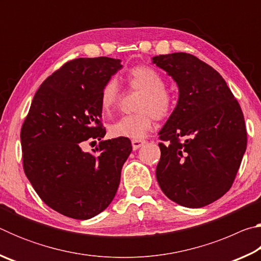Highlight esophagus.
Returning <instances> with one entry per match:
<instances>
[{
    "label": "esophagus",
    "mask_w": 261,
    "mask_h": 261,
    "mask_svg": "<svg viewBox=\"0 0 261 261\" xmlns=\"http://www.w3.org/2000/svg\"><path fill=\"white\" fill-rule=\"evenodd\" d=\"M145 143H146V141H145L144 139H134L132 140V148L136 151V149H138L143 146Z\"/></svg>",
    "instance_id": "1"
}]
</instances>
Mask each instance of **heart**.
Here are the masks:
<instances>
[{
	"label": "heart",
	"mask_w": 261,
	"mask_h": 261,
	"mask_svg": "<svg viewBox=\"0 0 261 261\" xmlns=\"http://www.w3.org/2000/svg\"><path fill=\"white\" fill-rule=\"evenodd\" d=\"M127 83L135 90L143 91L137 105L138 113L125 115L114 122L109 131L114 137L139 139L154 124L155 116L165 118L173 109L174 100L166 91L165 79L147 65H138L132 68L126 74ZM120 99V87L116 79H109L101 91L100 102L106 113L115 108Z\"/></svg>",
	"instance_id": "obj_1"
}]
</instances>
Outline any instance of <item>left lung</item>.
Masks as SVG:
<instances>
[{"label": "left lung", "mask_w": 261, "mask_h": 261, "mask_svg": "<svg viewBox=\"0 0 261 261\" xmlns=\"http://www.w3.org/2000/svg\"><path fill=\"white\" fill-rule=\"evenodd\" d=\"M152 63L178 87L177 105L159 132L167 144H159L158 183L176 204L200 208L231 188L246 149L244 116L222 76L198 57L173 53Z\"/></svg>", "instance_id": "8db88e82"}]
</instances>
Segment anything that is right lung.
<instances>
[{
  "mask_svg": "<svg viewBox=\"0 0 261 261\" xmlns=\"http://www.w3.org/2000/svg\"><path fill=\"white\" fill-rule=\"evenodd\" d=\"M121 60L76 59L41 84L20 131L26 177L46 205L77 220H87L113 201L122 167L132 151L125 137L103 140L101 91ZM98 139L94 154L84 141Z\"/></svg>",
  "mask_w": 261,
  "mask_h": 261,
  "instance_id": "1",
  "label": "right lung"
}]
</instances>
